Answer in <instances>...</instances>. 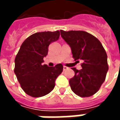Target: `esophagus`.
I'll return each mask as SVG.
<instances>
[{
	"label": "esophagus",
	"mask_w": 120,
	"mask_h": 120,
	"mask_svg": "<svg viewBox=\"0 0 120 120\" xmlns=\"http://www.w3.org/2000/svg\"><path fill=\"white\" fill-rule=\"evenodd\" d=\"M67 69H68V67H66V66H64V67H63V70H64V71L67 70Z\"/></svg>",
	"instance_id": "1"
}]
</instances>
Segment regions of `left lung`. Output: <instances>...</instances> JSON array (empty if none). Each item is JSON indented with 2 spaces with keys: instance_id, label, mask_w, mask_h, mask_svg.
I'll use <instances>...</instances> for the list:
<instances>
[{
  "instance_id": "left-lung-1",
  "label": "left lung",
  "mask_w": 120,
  "mask_h": 120,
  "mask_svg": "<svg viewBox=\"0 0 120 120\" xmlns=\"http://www.w3.org/2000/svg\"><path fill=\"white\" fill-rule=\"evenodd\" d=\"M60 35L74 60L83 61L81 70L72 68L75 75L69 80L71 90L81 97L92 96L104 82L108 70L105 49L97 38L85 31L61 30Z\"/></svg>"
}]
</instances>
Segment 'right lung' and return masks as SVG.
Segmentation results:
<instances>
[{
  "label": "right lung",
  "mask_w": 120,
  "mask_h": 120,
  "mask_svg": "<svg viewBox=\"0 0 120 120\" xmlns=\"http://www.w3.org/2000/svg\"><path fill=\"white\" fill-rule=\"evenodd\" d=\"M59 37V30L39 32L28 37L21 44L14 60V74L27 94L39 97L53 90L63 66L58 64L51 67L42 63L48 54L49 44Z\"/></svg>",
  "instance_id": "right-lung-1"
}]
</instances>
